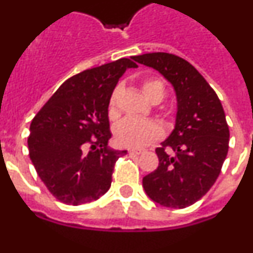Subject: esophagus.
<instances>
[{
  "instance_id": "esophagus-1",
  "label": "esophagus",
  "mask_w": 253,
  "mask_h": 253,
  "mask_svg": "<svg viewBox=\"0 0 253 253\" xmlns=\"http://www.w3.org/2000/svg\"><path fill=\"white\" fill-rule=\"evenodd\" d=\"M128 152L131 155H142V153H145V150H142V148H132Z\"/></svg>"
}]
</instances>
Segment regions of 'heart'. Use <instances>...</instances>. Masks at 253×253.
<instances>
[{"mask_svg":"<svg viewBox=\"0 0 253 253\" xmlns=\"http://www.w3.org/2000/svg\"><path fill=\"white\" fill-rule=\"evenodd\" d=\"M142 92L148 101L152 103H159L164 100L166 89L160 80L148 77L142 81ZM120 87H116L108 105V115L111 119H116L119 116V108H117ZM115 137L117 143L125 147H146L161 137V128L159 125L152 121L127 119L116 127Z\"/></svg>","mask_w":253,"mask_h":253,"instance_id":"b5f03b06","label":"heart"}]
</instances>
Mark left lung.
I'll use <instances>...</instances> for the list:
<instances>
[{"instance_id":"obj_1","label":"left lung","mask_w":253,"mask_h":253,"mask_svg":"<svg viewBox=\"0 0 253 253\" xmlns=\"http://www.w3.org/2000/svg\"><path fill=\"white\" fill-rule=\"evenodd\" d=\"M131 58L159 71L177 98L174 128L156 148L159 167L143 177L142 186L161 206L185 209L209 192L222 169L230 141L225 111L209 82L183 58L166 52Z\"/></svg>"}]
</instances>
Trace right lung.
I'll return each instance as SVG.
<instances>
[{"label": "right lung", "mask_w": 253, "mask_h": 253, "mask_svg": "<svg viewBox=\"0 0 253 253\" xmlns=\"http://www.w3.org/2000/svg\"><path fill=\"white\" fill-rule=\"evenodd\" d=\"M129 58L66 80L30 126L28 151L47 190L66 205L96 201L111 187L116 161L127 153L108 147V105ZM89 147L91 150L87 151Z\"/></svg>", "instance_id": "obj_1"}]
</instances>
